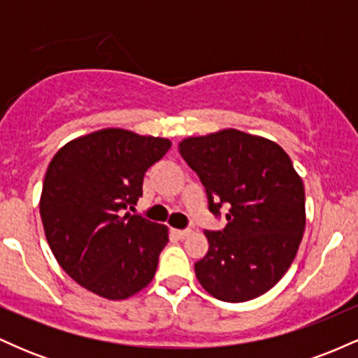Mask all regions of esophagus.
Listing matches in <instances>:
<instances>
[{"label":"esophagus","instance_id":"34e87169","mask_svg":"<svg viewBox=\"0 0 358 358\" xmlns=\"http://www.w3.org/2000/svg\"><path fill=\"white\" fill-rule=\"evenodd\" d=\"M175 234L178 239H187V237L192 234V231L190 229H180V231H175Z\"/></svg>","mask_w":358,"mask_h":358}]
</instances>
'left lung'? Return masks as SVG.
<instances>
[{
    "instance_id": "1",
    "label": "left lung",
    "mask_w": 358,
    "mask_h": 358,
    "mask_svg": "<svg viewBox=\"0 0 358 358\" xmlns=\"http://www.w3.org/2000/svg\"><path fill=\"white\" fill-rule=\"evenodd\" d=\"M180 155L199 175L208 210L227 225L205 231L208 252L195 262L200 285L213 298L242 303L285 276L305 232V187L289 156L274 141L237 129L187 138Z\"/></svg>"
}]
</instances>
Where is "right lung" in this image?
Instances as JSON below:
<instances>
[{"label":"right lung","instance_id":"add662e5","mask_svg":"<svg viewBox=\"0 0 358 358\" xmlns=\"http://www.w3.org/2000/svg\"><path fill=\"white\" fill-rule=\"evenodd\" d=\"M170 146V139L109 127L73 139L53 156L40 217L57 262L85 289L126 299L153 279L168 229L124 212L134 208L146 170Z\"/></svg>","mask_w":358,"mask_h":358}]
</instances>
